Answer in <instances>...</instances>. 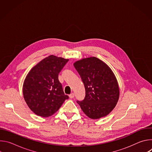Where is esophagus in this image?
<instances>
[{
  "label": "esophagus",
  "instance_id": "1",
  "mask_svg": "<svg viewBox=\"0 0 152 152\" xmlns=\"http://www.w3.org/2000/svg\"><path fill=\"white\" fill-rule=\"evenodd\" d=\"M74 96H75L74 93H72V94H70L69 95V97H70V99H73V98L74 97Z\"/></svg>",
  "mask_w": 152,
  "mask_h": 152
}]
</instances>
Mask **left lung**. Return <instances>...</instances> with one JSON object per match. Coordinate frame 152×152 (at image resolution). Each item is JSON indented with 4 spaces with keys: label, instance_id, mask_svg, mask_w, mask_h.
Here are the masks:
<instances>
[{
    "label": "left lung",
    "instance_id": "left-lung-1",
    "mask_svg": "<svg viewBox=\"0 0 152 152\" xmlns=\"http://www.w3.org/2000/svg\"><path fill=\"white\" fill-rule=\"evenodd\" d=\"M85 88V97L77 101L84 114L91 119L106 117L115 107L120 90L110 67L99 58H83L74 63Z\"/></svg>",
    "mask_w": 152,
    "mask_h": 152
}]
</instances>
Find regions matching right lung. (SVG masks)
<instances>
[{"label": "right lung", "instance_id": "obj_1", "mask_svg": "<svg viewBox=\"0 0 152 152\" xmlns=\"http://www.w3.org/2000/svg\"><path fill=\"white\" fill-rule=\"evenodd\" d=\"M68 61V59L50 55L38 62L27 75L23 85V97L36 115L50 117L69 99L58 80V74Z\"/></svg>", "mask_w": 152, "mask_h": 152}]
</instances>
